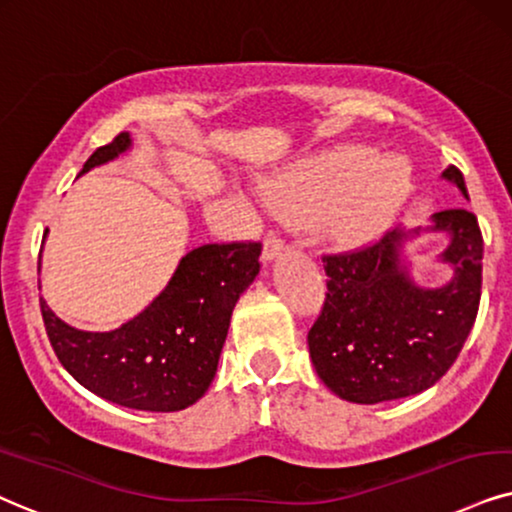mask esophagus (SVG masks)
I'll list each match as a JSON object with an SVG mask.
<instances>
[{"label": "esophagus", "instance_id": "1", "mask_svg": "<svg viewBox=\"0 0 512 512\" xmlns=\"http://www.w3.org/2000/svg\"><path fill=\"white\" fill-rule=\"evenodd\" d=\"M286 250V238H283L278 231L271 229L267 236H264V243H262V257L264 260H274L276 255H281V252Z\"/></svg>", "mask_w": 512, "mask_h": 512}]
</instances>
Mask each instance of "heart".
I'll list each match as a JSON object with an SVG mask.
<instances>
[{
  "label": "heart",
  "instance_id": "obj_1",
  "mask_svg": "<svg viewBox=\"0 0 512 512\" xmlns=\"http://www.w3.org/2000/svg\"><path fill=\"white\" fill-rule=\"evenodd\" d=\"M411 191L404 158H380L371 148H342L295 167L274 184V196L290 208L331 212L347 238L373 236L387 224Z\"/></svg>",
  "mask_w": 512,
  "mask_h": 512
}]
</instances>
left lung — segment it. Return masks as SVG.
Masks as SVG:
<instances>
[{
    "label": "left lung",
    "mask_w": 512,
    "mask_h": 512,
    "mask_svg": "<svg viewBox=\"0 0 512 512\" xmlns=\"http://www.w3.org/2000/svg\"><path fill=\"white\" fill-rule=\"evenodd\" d=\"M444 177L468 198L458 167H446ZM432 219V231L451 236L442 260L454 264V278L442 288H418L401 260V245L420 229L321 255L328 290L307 342L316 373L338 397L357 404L411 397L461 354L480 309L482 231L463 208Z\"/></svg>",
    "instance_id": "8db88e82"
}]
</instances>
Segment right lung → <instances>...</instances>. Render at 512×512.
<instances>
[{
	"instance_id": "add662e5",
	"label": "right lung",
	"mask_w": 512,
	"mask_h": 512,
	"mask_svg": "<svg viewBox=\"0 0 512 512\" xmlns=\"http://www.w3.org/2000/svg\"><path fill=\"white\" fill-rule=\"evenodd\" d=\"M129 134L96 148L82 172L127 151ZM262 243H208L181 257L167 288L111 333L63 323L40 297L58 361L89 392L139 411H181L208 392L231 312L260 271Z\"/></svg>"
}]
</instances>
